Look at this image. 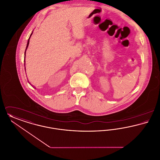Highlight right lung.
<instances>
[{"instance_id": "obj_1", "label": "right lung", "mask_w": 160, "mask_h": 160, "mask_svg": "<svg viewBox=\"0 0 160 160\" xmlns=\"http://www.w3.org/2000/svg\"><path fill=\"white\" fill-rule=\"evenodd\" d=\"M32 33H33V32H32V33L31 34V35H30V37H29V39H28V44H27V46H26V49H27V48L28 47V46H29V39H30V38L31 37V35H32ZM26 51H25V53H24V61H25V57H26Z\"/></svg>"}]
</instances>
